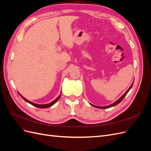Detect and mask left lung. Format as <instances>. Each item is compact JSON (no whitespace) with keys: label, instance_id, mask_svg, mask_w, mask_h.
<instances>
[{"label":"left lung","instance_id":"left-lung-1","mask_svg":"<svg viewBox=\"0 0 151 151\" xmlns=\"http://www.w3.org/2000/svg\"><path fill=\"white\" fill-rule=\"evenodd\" d=\"M133 84H134V83L132 84V85L130 86V88H129V89H128L126 92L125 93V94H123L122 96H121L120 97V98H119L118 99L117 101H116L115 103H113V104H110V105H108V106H96V105H94V104H91V105H92L93 106H94V107H95V108H100V109H105V108H111V107H113V106H115V105H116V104H118V103H120L122 101V99L124 98L125 97V96L127 95V94L129 93V91L130 90V89L132 88V86H133Z\"/></svg>","mask_w":151,"mask_h":151}]
</instances>
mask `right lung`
<instances>
[{"label":"right lung","instance_id":"add662e5","mask_svg":"<svg viewBox=\"0 0 151 151\" xmlns=\"http://www.w3.org/2000/svg\"><path fill=\"white\" fill-rule=\"evenodd\" d=\"M19 95L22 97V98L24 100V101H26V102H28V103L32 104V105H33V106H36V107H37V108H49V107H50V106H52V105H53L55 103H57V102L58 101V100L59 99H60V96H61V94H60L54 100V101H53L52 102L50 103H48V104H38L34 103H33V102H31V101H29V100L26 99L24 98L23 96H21L20 94H19Z\"/></svg>","mask_w":151,"mask_h":151}]
</instances>
